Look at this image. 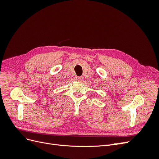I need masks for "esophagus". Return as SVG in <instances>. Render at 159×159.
Instances as JSON below:
<instances>
[{"mask_svg": "<svg viewBox=\"0 0 159 159\" xmlns=\"http://www.w3.org/2000/svg\"><path fill=\"white\" fill-rule=\"evenodd\" d=\"M75 80H76L77 81H83L84 78H83V77L80 76V77H76Z\"/></svg>", "mask_w": 159, "mask_h": 159, "instance_id": "34e87169", "label": "esophagus"}]
</instances>
